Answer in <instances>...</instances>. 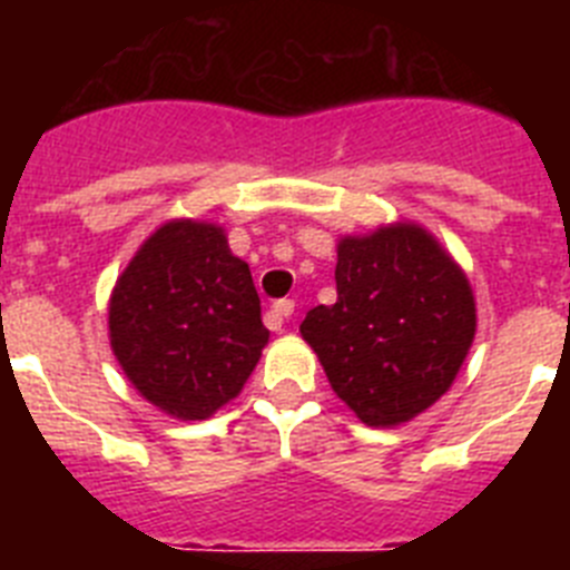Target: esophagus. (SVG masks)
<instances>
[{"label":"esophagus","mask_w":570,"mask_h":570,"mask_svg":"<svg viewBox=\"0 0 570 570\" xmlns=\"http://www.w3.org/2000/svg\"><path fill=\"white\" fill-rule=\"evenodd\" d=\"M291 314H294V299H279V302H274V305H271V311L265 314V322H268L271 331H279L282 322L288 320Z\"/></svg>","instance_id":"esophagus-1"}]
</instances>
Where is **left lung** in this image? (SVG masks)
I'll use <instances>...</instances> for the list:
<instances>
[{
    "label": "left lung",
    "mask_w": 570,
    "mask_h": 570,
    "mask_svg": "<svg viewBox=\"0 0 570 570\" xmlns=\"http://www.w3.org/2000/svg\"><path fill=\"white\" fill-rule=\"evenodd\" d=\"M334 394L365 425L434 405L460 374L476 305L468 276L425 228L396 223L336 245V302L299 325Z\"/></svg>",
    "instance_id": "left-lung-1"
}]
</instances>
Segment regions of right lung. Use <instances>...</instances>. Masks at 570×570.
I'll return each instance as SVG.
<instances>
[{"instance_id":"right-lung-1","label":"right lung","mask_w":570,"mask_h":570,"mask_svg":"<svg viewBox=\"0 0 570 570\" xmlns=\"http://www.w3.org/2000/svg\"><path fill=\"white\" fill-rule=\"evenodd\" d=\"M108 331L130 385L176 420L216 414L268 345L248 262L199 219H170L142 242L116 279Z\"/></svg>"}]
</instances>
